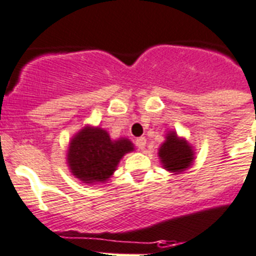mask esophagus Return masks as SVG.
Masks as SVG:
<instances>
[{"label": "esophagus", "mask_w": 256, "mask_h": 256, "mask_svg": "<svg viewBox=\"0 0 256 256\" xmlns=\"http://www.w3.org/2000/svg\"><path fill=\"white\" fill-rule=\"evenodd\" d=\"M134 144H136V146L138 148V149L142 150L144 148H145V145H146V138H145V137H138V138H136Z\"/></svg>", "instance_id": "1"}]
</instances>
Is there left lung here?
<instances>
[{"label": "left lung", "mask_w": 256, "mask_h": 256, "mask_svg": "<svg viewBox=\"0 0 256 256\" xmlns=\"http://www.w3.org/2000/svg\"><path fill=\"white\" fill-rule=\"evenodd\" d=\"M191 146L184 140H179L175 133H170L160 149V157L164 168L174 172H182L192 164Z\"/></svg>", "instance_id": "left-lung-1"}]
</instances>
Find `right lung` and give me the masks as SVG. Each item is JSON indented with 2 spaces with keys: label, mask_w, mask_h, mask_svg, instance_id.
<instances>
[{
  "label": "right lung",
  "mask_w": 256,
  "mask_h": 256,
  "mask_svg": "<svg viewBox=\"0 0 256 256\" xmlns=\"http://www.w3.org/2000/svg\"><path fill=\"white\" fill-rule=\"evenodd\" d=\"M130 150L132 142L126 138L112 141L102 128H85L72 140L68 162L80 180L104 182L116 170L120 158Z\"/></svg>",
  "instance_id": "right-lung-1"
}]
</instances>
